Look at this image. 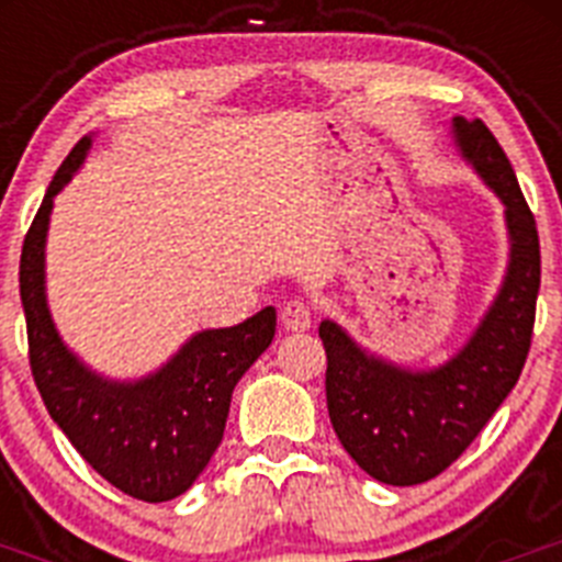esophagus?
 Segmentation results:
<instances>
[{
    "label": "esophagus",
    "mask_w": 562,
    "mask_h": 562,
    "mask_svg": "<svg viewBox=\"0 0 562 562\" xmlns=\"http://www.w3.org/2000/svg\"><path fill=\"white\" fill-rule=\"evenodd\" d=\"M281 326L286 331H306L312 326V310L304 301H290V304L281 310Z\"/></svg>",
    "instance_id": "obj_1"
}]
</instances>
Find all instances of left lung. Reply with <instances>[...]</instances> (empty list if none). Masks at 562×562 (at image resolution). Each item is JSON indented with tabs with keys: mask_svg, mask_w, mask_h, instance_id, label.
<instances>
[{
	"mask_svg": "<svg viewBox=\"0 0 562 562\" xmlns=\"http://www.w3.org/2000/svg\"><path fill=\"white\" fill-rule=\"evenodd\" d=\"M461 160L504 205L509 261L475 331L436 369H408L371 355L335 321H321L326 405L346 453L391 486H414L448 470L493 419L518 382L532 346L540 241L504 148L481 121L453 117Z\"/></svg>",
	"mask_w": 562,
	"mask_h": 562,
	"instance_id": "left-lung-1",
	"label": "left lung"
}]
</instances>
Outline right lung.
Listing matches in <instances>:
<instances>
[{
    "mask_svg": "<svg viewBox=\"0 0 562 562\" xmlns=\"http://www.w3.org/2000/svg\"><path fill=\"white\" fill-rule=\"evenodd\" d=\"M92 148L81 137L56 171L30 225L19 265L30 369L49 416L98 475L137 501L160 504L182 495L207 467L225 434L236 382L276 337V310L245 324L202 329L140 380H109L69 349L47 306L49 213L61 188Z\"/></svg>",
    "mask_w": 562,
    "mask_h": 562,
    "instance_id": "obj_1",
    "label": "right lung"
}]
</instances>
